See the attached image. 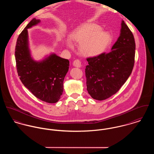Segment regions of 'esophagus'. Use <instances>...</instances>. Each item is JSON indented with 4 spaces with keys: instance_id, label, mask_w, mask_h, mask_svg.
I'll list each match as a JSON object with an SVG mask.
<instances>
[{
    "instance_id": "1",
    "label": "esophagus",
    "mask_w": 154,
    "mask_h": 154,
    "mask_svg": "<svg viewBox=\"0 0 154 154\" xmlns=\"http://www.w3.org/2000/svg\"><path fill=\"white\" fill-rule=\"evenodd\" d=\"M73 65L75 67H77V68H81L82 65H81V62L78 60V59H76L75 60L73 61Z\"/></svg>"
}]
</instances>
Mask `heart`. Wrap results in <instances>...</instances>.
I'll return each instance as SVG.
<instances>
[{"label":"heart","instance_id":"heart-1","mask_svg":"<svg viewBox=\"0 0 154 154\" xmlns=\"http://www.w3.org/2000/svg\"><path fill=\"white\" fill-rule=\"evenodd\" d=\"M101 28L94 23H86L73 32L71 38L80 45L81 53L86 57H95L104 53L112 41L109 33L101 31ZM71 46V45L69 44Z\"/></svg>","mask_w":154,"mask_h":154}]
</instances>
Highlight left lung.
Wrapping results in <instances>:
<instances>
[{"instance_id":"left-lung-1","label":"left lung","mask_w":154,"mask_h":154,"mask_svg":"<svg viewBox=\"0 0 154 154\" xmlns=\"http://www.w3.org/2000/svg\"><path fill=\"white\" fill-rule=\"evenodd\" d=\"M111 51L88 57L86 66L87 91L94 99L102 100L115 94L132 73L135 62L134 35L122 21L121 34Z\"/></svg>"}]
</instances>
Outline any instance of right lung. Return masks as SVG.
Wrapping results in <instances>:
<instances>
[{"label": "right lung", "instance_id": "right-lung-1", "mask_svg": "<svg viewBox=\"0 0 154 154\" xmlns=\"http://www.w3.org/2000/svg\"><path fill=\"white\" fill-rule=\"evenodd\" d=\"M39 22L40 20L33 18L17 38L14 52L16 69L22 84L36 98L48 103H56L63 93L69 61L55 54L40 62L33 60L28 47V29Z\"/></svg>", "mask_w": 154, "mask_h": 154}]
</instances>
